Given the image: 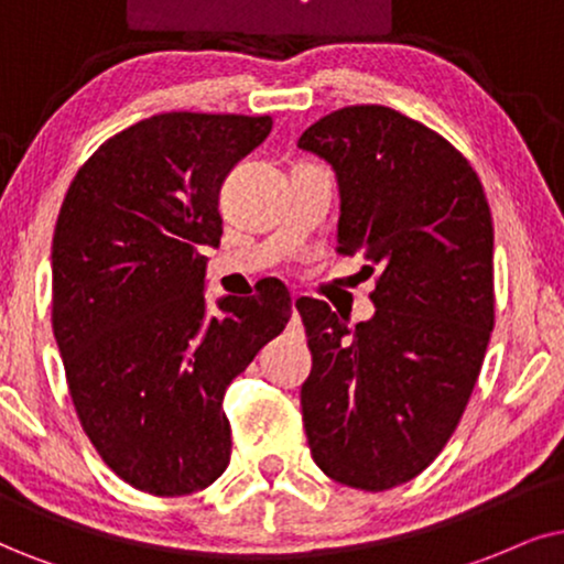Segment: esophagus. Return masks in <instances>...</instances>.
Returning a JSON list of instances; mask_svg holds the SVG:
<instances>
[{"label":"esophagus","instance_id":"1","mask_svg":"<svg viewBox=\"0 0 564 564\" xmlns=\"http://www.w3.org/2000/svg\"><path fill=\"white\" fill-rule=\"evenodd\" d=\"M291 312H294V317L299 315V296L296 294L291 296Z\"/></svg>","mask_w":564,"mask_h":564}]
</instances>
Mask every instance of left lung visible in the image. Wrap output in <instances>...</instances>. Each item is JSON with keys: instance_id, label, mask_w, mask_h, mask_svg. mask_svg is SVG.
Wrapping results in <instances>:
<instances>
[{"instance_id": "left-lung-1", "label": "left lung", "mask_w": 564, "mask_h": 564, "mask_svg": "<svg viewBox=\"0 0 564 564\" xmlns=\"http://www.w3.org/2000/svg\"><path fill=\"white\" fill-rule=\"evenodd\" d=\"M299 148L338 176V254L377 270L375 317L356 327L299 299L306 440L330 479L393 489L437 458L479 380L495 327L489 203L466 155L388 106L327 113Z\"/></svg>"}]
</instances>
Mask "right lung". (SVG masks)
Returning a JSON list of instances; mask_svg holds the SVG:
<instances>
[{
	"label": "right lung",
	"mask_w": 564,
	"mask_h": 564,
	"mask_svg": "<svg viewBox=\"0 0 564 564\" xmlns=\"http://www.w3.org/2000/svg\"><path fill=\"white\" fill-rule=\"evenodd\" d=\"M273 119L169 111L113 134L64 195L52 325L77 419L106 466L159 497L210 487L231 458L224 393L291 317L283 283L205 310L218 195Z\"/></svg>",
	"instance_id": "1"
}]
</instances>
